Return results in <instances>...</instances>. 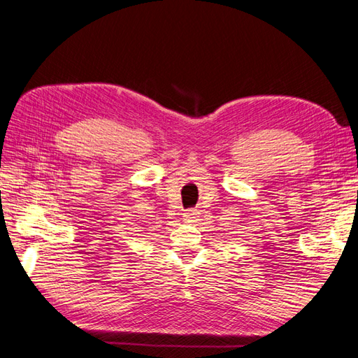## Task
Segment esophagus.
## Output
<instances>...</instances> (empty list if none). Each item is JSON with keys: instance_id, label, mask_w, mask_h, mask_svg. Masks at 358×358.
I'll return each mask as SVG.
<instances>
[{"instance_id": "34e87169", "label": "esophagus", "mask_w": 358, "mask_h": 358, "mask_svg": "<svg viewBox=\"0 0 358 358\" xmlns=\"http://www.w3.org/2000/svg\"><path fill=\"white\" fill-rule=\"evenodd\" d=\"M197 215H199L197 209H188L185 213H183V216H185V220H194V218H197Z\"/></svg>"}]
</instances>
